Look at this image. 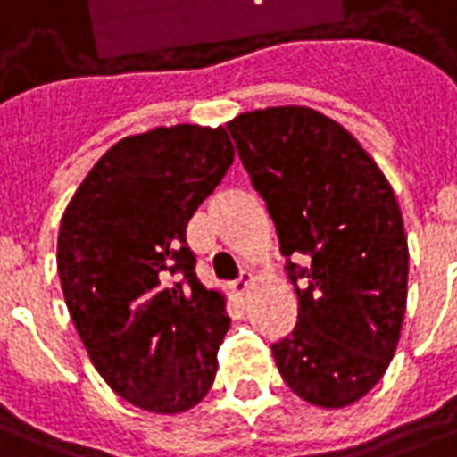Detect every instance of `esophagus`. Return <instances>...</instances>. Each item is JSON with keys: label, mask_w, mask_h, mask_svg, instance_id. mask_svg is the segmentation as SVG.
I'll return each instance as SVG.
<instances>
[{"label": "esophagus", "mask_w": 457, "mask_h": 457, "mask_svg": "<svg viewBox=\"0 0 457 457\" xmlns=\"http://www.w3.org/2000/svg\"><path fill=\"white\" fill-rule=\"evenodd\" d=\"M252 284V274L250 272H242L239 274V279L232 284V289H235V295L237 296H245L247 295V289H250Z\"/></svg>", "instance_id": "obj_1"}]
</instances>
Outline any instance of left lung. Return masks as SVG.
Listing matches in <instances>:
<instances>
[{
	"mask_svg": "<svg viewBox=\"0 0 457 457\" xmlns=\"http://www.w3.org/2000/svg\"><path fill=\"white\" fill-rule=\"evenodd\" d=\"M228 130L299 299L295 331L272 344L277 369L306 403L351 406L381 381L406 314L408 242L394 187L359 140L314 108H260ZM296 253L310 257L306 268Z\"/></svg>",
	"mask_w": 457,
	"mask_h": 457,
	"instance_id": "obj_1",
	"label": "left lung"
}]
</instances>
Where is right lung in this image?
Returning <instances> with one entry per match:
<instances>
[{
    "instance_id": "1",
    "label": "right lung",
    "mask_w": 457,
    "mask_h": 457,
    "mask_svg": "<svg viewBox=\"0 0 457 457\" xmlns=\"http://www.w3.org/2000/svg\"><path fill=\"white\" fill-rule=\"evenodd\" d=\"M232 161L222 126L129 136L63 212L56 264L73 327L104 381L143 411H190L215 381L229 317L195 277L185 229Z\"/></svg>"
}]
</instances>
